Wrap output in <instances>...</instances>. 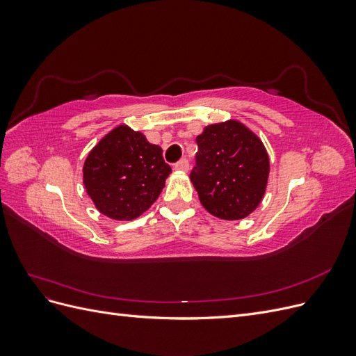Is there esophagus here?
<instances>
[{
  "label": "esophagus",
  "instance_id": "34e87169",
  "mask_svg": "<svg viewBox=\"0 0 356 356\" xmlns=\"http://www.w3.org/2000/svg\"><path fill=\"white\" fill-rule=\"evenodd\" d=\"M175 169L181 172H187L188 170V161L186 159H181L178 163H175Z\"/></svg>",
  "mask_w": 356,
  "mask_h": 356
}]
</instances>
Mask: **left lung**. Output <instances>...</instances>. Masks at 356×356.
Instances as JSON below:
<instances>
[{
  "instance_id": "1",
  "label": "left lung",
  "mask_w": 356,
  "mask_h": 356,
  "mask_svg": "<svg viewBox=\"0 0 356 356\" xmlns=\"http://www.w3.org/2000/svg\"><path fill=\"white\" fill-rule=\"evenodd\" d=\"M190 179L202 207L213 217L243 220L261 203L270 161L263 141L239 120L213 123L196 138Z\"/></svg>"
}]
</instances>
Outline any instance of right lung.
Listing matches in <instances>:
<instances>
[{
  "mask_svg": "<svg viewBox=\"0 0 356 356\" xmlns=\"http://www.w3.org/2000/svg\"><path fill=\"white\" fill-rule=\"evenodd\" d=\"M163 149L143 132L120 124L106 134L83 165V184L96 209L115 221L143 215L160 196L172 172Z\"/></svg>",
  "mask_w": 356,
  "mask_h": 356,
  "instance_id": "1",
  "label": "right lung"
}]
</instances>
